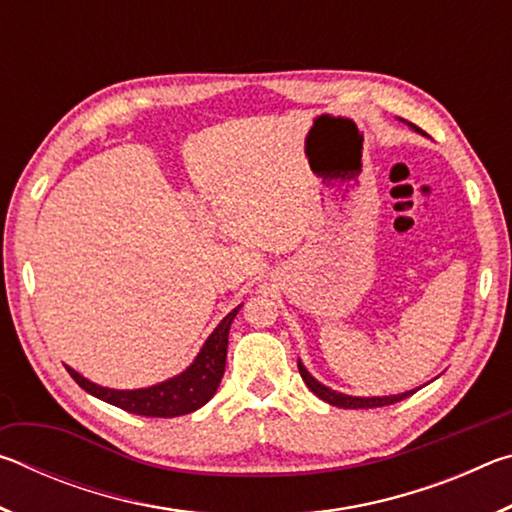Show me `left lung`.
I'll use <instances>...</instances> for the list:
<instances>
[{"mask_svg":"<svg viewBox=\"0 0 512 512\" xmlns=\"http://www.w3.org/2000/svg\"><path fill=\"white\" fill-rule=\"evenodd\" d=\"M409 124V121H406ZM413 131L422 133L418 126L409 124ZM298 370H300V377L302 381H305L307 388L311 393H314L316 397H320V400L332 404V406H339V409H377V406H388V404H395V402H402L406 400V397H411L418 388H413V391H406V393H397V395H384V397H354V395H345V393H339V391H332V388L320 384V381L316 377H311V372L302 366V361L298 359Z\"/></svg>","mask_w":512,"mask_h":512,"instance_id":"8db88e82","label":"left lung"}]
</instances>
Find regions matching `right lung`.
Here are the masks:
<instances>
[{"label": "right lung", "instance_id": "1", "mask_svg": "<svg viewBox=\"0 0 512 512\" xmlns=\"http://www.w3.org/2000/svg\"><path fill=\"white\" fill-rule=\"evenodd\" d=\"M239 307H235L225 316L214 332L207 336L201 352L196 359L180 372V375L164 379L160 384L135 388V391H117V388H106L94 384V381L85 379L74 368H67L72 379L79 384L83 391L99 397V400L108 402L117 409H124L135 415H146V418H176V415L192 413L201 409L214 397L216 388L221 384V377L225 372V357H228V334L230 325L235 316L239 314Z\"/></svg>", "mask_w": 512, "mask_h": 512}]
</instances>
